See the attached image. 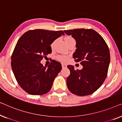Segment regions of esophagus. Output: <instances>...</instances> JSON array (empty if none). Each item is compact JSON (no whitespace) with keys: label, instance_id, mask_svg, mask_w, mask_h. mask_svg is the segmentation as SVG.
I'll return each instance as SVG.
<instances>
[{"label":"esophagus","instance_id":"1","mask_svg":"<svg viewBox=\"0 0 122 122\" xmlns=\"http://www.w3.org/2000/svg\"><path fill=\"white\" fill-rule=\"evenodd\" d=\"M67 67V65L65 63H62V68H66Z\"/></svg>","mask_w":122,"mask_h":122}]
</instances>
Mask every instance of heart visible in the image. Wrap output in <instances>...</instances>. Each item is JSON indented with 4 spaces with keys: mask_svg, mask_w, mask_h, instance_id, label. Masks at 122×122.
Here are the masks:
<instances>
[{
    "mask_svg": "<svg viewBox=\"0 0 122 122\" xmlns=\"http://www.w3.org/2000/svg\"><path fill=\"white\" fill-rule=\"evenodd\" d=\"M74 40L72 37H71V36H67L65 38V40ZM55 43V41L53 42L52 44H51V47H53V46H54ZM58 59H59L61 61H66L67 60H68V57L67 56H59V57H58Z\"/></svg>",
    "mask_w": 122,
    "mask_h": 122,
    "instance_id": "b5f03b06",
    "label": "heart"
}]
</instances>
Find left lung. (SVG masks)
Here are the masks:
<instances>
[{
  "instance_id": "left-lung-1",
  "label": "left lung",
  "mask_w": 122,
  "mask_h": 122,
  "mask_svg": "<svg viewBox=\"0 0 122 122\" xmlns=\"http://www.w3.org/2000/svg\"><path fill=\"white\" fill-rule=\"evenodd\" d=\"M76 42L73 57L83 66L81 70L68 65L70 75L67 78L68 90L75 95H91L101 86L107 76L110 53L103 38L93 29L64 30Z\"/></svg>"
}]
</instances>
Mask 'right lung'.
I'll use <instances>...</instances> for the list:
<instances>
[{
  "instance_id": "1",
  "label": "right lung",
  "mask_w": 122,
  "mask_h": 122,
  "mask_svg": "<svg viewBox=\"0 0 122 122\" xmlns=\"http://www.w3.org/2000/svg\"><path fill=\"white\" fill-rule=\"evenodd\" d=\"M62 35V30L35 29L25 32L17 42L11 56L12 70L20 86L30 95L49 92L61 70L59 62L54 60L46 67L40 61L50 54V45Z\"/></svg>"
}]
</instances>
